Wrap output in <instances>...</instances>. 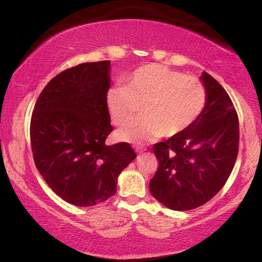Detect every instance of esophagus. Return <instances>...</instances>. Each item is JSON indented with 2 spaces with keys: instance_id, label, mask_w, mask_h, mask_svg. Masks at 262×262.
I'll return each mask as SVG.
<instances>
[{
  "instance_id": "esophagus-1",
  "label": "esophagus",
  "mask_w": 262,
  "mask_h": 262,
  "mask_svg": "<svg viewBox=\"0 0 262 262\" xmlns=\"http://www.w3.org/2000/svg\"><path fill=\"white\" fill-rule=\"evenodd\" d=\"M144 151H145V149H144V147H140V146L136 147V152H137V154H143Z\"/></svg>"
}]
</instances>
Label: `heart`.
Here are the masks:
<instances>
[{"instance_id":"obj_1","label":"heart","mask_w":262,"mask_h":262,"mask_svg":"<svg viewBox=\"0 0 262 262\" xmlns=\"http://www.w3.org/2000/svg\"><path fill=\"white\" fill-rule=\"evenodd\" d=\"M206 104L207 89L199 78L158 63L137 68L124 87L110 90L106 97L110 117L118 126L128 124L142 106V118L118 132L119 139L135 144L180 135L199 119Z\"/></svg>"}]
</instances>
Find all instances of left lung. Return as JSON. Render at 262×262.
<instances>
[{"mask_svg":"<svg viewBox=\"0 0 262 262\" xmlns=\"http://www.w3.org/2000/svg\"><path fill=\"white\" fill-rule=\"evenodd\" d=\"M207 104L199 119L180 135L154 145L158 168L150 181L155 199L172 210H190L221 190L238 152V117L219 81L202 73Z\"/></svg>","mask_w":262,"mask_h":262,"instance_id":"8db88e82","label":"left lung"}]
</instances>
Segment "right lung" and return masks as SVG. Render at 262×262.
I'll list each match as a JSON object with an SVG mask.
<instances>
[{
	"label": "right lung",
	"instance_id": "add662e5",
	"mask_svg": "<svg viewBox=\"0 0 262 262\" xmlns=\"http://www.w3.org/2000/svg\"><path fill=\"white\" fill-rule=\"evenodd\" d=\"M111 61L67 68L45 86L30 119L34 162L66 202L96 206L117 191L119 173L137 157L128 143L106 145L113 131L106 97Z\"/></svg>",
	"mask_w": 262,
	"mask_h": 262
}]
</instances>
